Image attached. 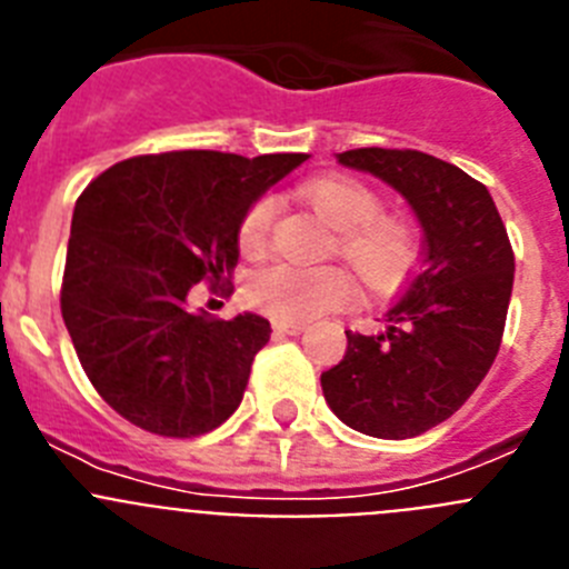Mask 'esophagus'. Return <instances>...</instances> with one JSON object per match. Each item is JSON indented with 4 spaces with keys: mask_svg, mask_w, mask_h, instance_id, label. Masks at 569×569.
Here are the masks:
<instances>
[{
    "mask_svg": "<svg viewBox=\"0 0 569 569\" xmlns=\"http://www.w3.org/2000/svg\"><path fill=\"white\" fill-rule=\"evenodd\" d=\"M273 330L281 336H299L305 333V325H299V321H288V319H276Z\"/></svg>",
    "mask_w": 569,
    "mask_h": 569,
    "instance_id": "34e87169",
    "label": "esophagus"
}]
</instances>
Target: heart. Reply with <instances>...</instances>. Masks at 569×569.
Wrapping results in <instances>:
<instances>
[{
  "mask_svg": "<svg viewBox=\"0 0 569 569\" xmlns=\"http://www.w3.org/2000/svg\"><path fill=\"white\" fill-rule=\"evenodd\" d=\"M321 219L336 228V250L353 264L370 288H385L405 276L416 253L410 224L381 213V199L373 188L353 176H321L301 188ZM273 199L261 196L244 210L239 222L241 253L264 250L273 224ZM353 281L341 268H305V264H270L250 276L248 299L264 313L288 321H313L347 305Z\"/></svg>",
  "mask_w": 569,
  "mask_h": 569,
  "instance_id": "obj_1",
  "label": "heart"
}]
</instances>
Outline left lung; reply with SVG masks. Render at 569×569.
I'll return each instance as SVG.
<instances>
[{
  "label": "left lung",
  "instance_id": "left-lung-1",
  "mask_svg": "<svg viewBox=\"0 0 569 569\" xmlns=\"http://www.w3.org/2000/svg\"><path fill=\"white\" fill-rule=\"evenodd\" d=\"M336 159L405 196L425 230V264L381 333L345 330L347 353L321 373V390L359 433L413 439L450 419L496 361L516 259L490 190L456 164L387 148Z\"/></svg>",
  "mask_w": 569,
  "mask_h": 569
}]
</instances>
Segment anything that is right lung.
I'll list each match as a JSON object with an SVG mask.
<instances>
[{
    "instance_id": "obj_1",
    "label": "right lung",
    "mask_w": 569,
    "mask_h": 569,
    "mask_svg": "<svg viewBox=\"0 0 569 569\" xmlns=\"http://www.w3.org/2000/svg\"><path fill=\"white\" fill-rule=\"evenodd\" d=\"M305 159L170 150L124 159L82 190L62 319L90 385L130 425L190 439L241 405L270 321L190 313L188 293L199 281L230 290L241 216Z\"/></svg>"
}]
</instances>
